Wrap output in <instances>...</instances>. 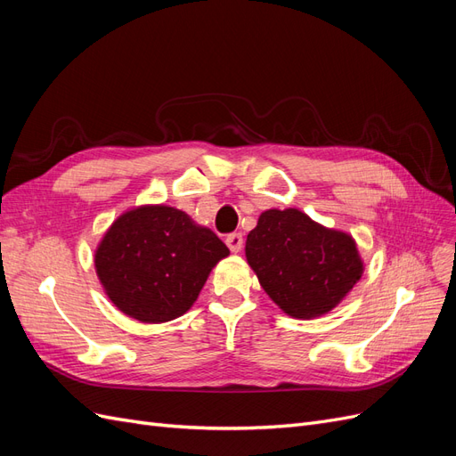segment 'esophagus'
Masks as SVG:
<instances>
[{
	"mask_svg": "<svg viewBox=\"0 0 456 456\" xmlns=\"http://www.w3.org/2000/svg\"><path fill=\"white\" fill-rule=\"evenodd\" d=\"M226 245L230 247L232 253H240L241 247H243V236H241V233H238V232L230 233V236L226 238Z\"/></svg>",
	"mask_w": 456,
	"mask_h": 456,
	"instance_id": "1",
	"label": "esophagus"
}]
</instances>
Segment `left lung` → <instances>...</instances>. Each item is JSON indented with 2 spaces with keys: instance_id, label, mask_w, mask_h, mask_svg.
I'll return each mask as SVG.
<instances>
[{
  "instance_id": "8db88e82",
  "label": "left lung",
  "mask_w": 456,
  "mask_h": 456,
  "mask_svg": "<svg viewBox=\"0 0 456 456\" xmlns=\"http://www.w3.org/2000/svg\"><path fill=\"white\" fill-rule=\"evenodd\" d=\"M245 256L268 297L298 320L333 310L363 273L352 236L298 209L262 213L247 236Z\"/></svg>"
}]
</instances>
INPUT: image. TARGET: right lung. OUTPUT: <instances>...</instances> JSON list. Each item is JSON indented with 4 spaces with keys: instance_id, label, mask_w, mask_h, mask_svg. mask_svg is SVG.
I'll list each match as a JSON object with an SVG mask.
<instances>
[{
    "instance_id": "obj_1",
    "label": "right lung",
    "mask_w": 456,
    "mask_h": 456,
    "mask_svg": "<svg viewBox=\"0 0 456 456\" xmlns=\"http://www.w3.org/2000/svg\"><path fill=\"white\" fill-rule=\"evenodd\" d=\"M215 232L167 205H142L108 228L94 253L108 298L142 323H163L194 305L211 270L228 256Z\"/></svg>"
}]
</instances>
